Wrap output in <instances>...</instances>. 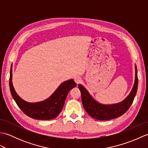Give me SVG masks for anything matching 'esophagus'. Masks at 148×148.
I'll list each match as a JSON object with an SVG mask.
<instances>
[{
    "label": "esophagus",
    "instance_id": "obj_1",
    "mask_svg": "<svg viewBox=\"0 0 148 148\" xmlns=\"http://www.w3.org/2000/svg\"><path fill=\"white\" fill-rule=\"evenodd\" d=\"M74 79L75 82H76L77 84H78V83H79L81 82V77L79 76H75V77H74Z\"/></svg>",
    "mask_w": 148,
    "mask_h": 148
}]
</instances>
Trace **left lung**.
<instances>
[{"instance_id":"obj_1","label":"left lung","mask_w":148,"mask_h":148,"mask_svg":"<svg viewBox=\"0 0 148 148\" xmlns=\"http://www.w3.org/2000/svg\"><path fill=\"white\" fill-rule=\"evenodd\" d=\"M138 87L137 69L136 65V77L130 94L123 101L112 105H103L97 102L81 84L78 85L81 92L83 106L86 112L98 120H109L122 116L130 108L136 97Z\"/></svg>"}]
</instances>
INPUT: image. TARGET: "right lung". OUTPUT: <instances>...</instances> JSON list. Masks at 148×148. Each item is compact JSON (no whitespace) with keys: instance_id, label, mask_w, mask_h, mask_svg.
Segmentation results:
<instances>
[{"instance_id":"1","label":"right lung","mask_w":148,"mask_h":148,"mask_svg":"<svg viewBox=\"0 0 148 148\" xmlns=\"http://www.w3.org/2000/svg\"><path fill=\"white\" fill-rule=\"evenodd\" d=\"M76 86L73 79L66 81L59 86L48 99L41 102L30 103L25 101L16 93L12 83V65L9 77V88L12 98L20 109L29 117L48 120L57 117L64 107L66 97L71 89Z\"/></svg>"}]
</instances>
